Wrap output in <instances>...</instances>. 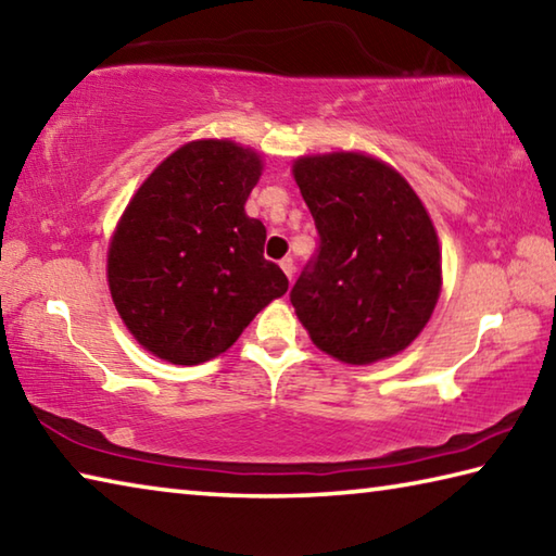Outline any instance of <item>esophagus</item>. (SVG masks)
Wrapping results in <instances>:
<instances>
[{
	"label": "esophagus",
	"instance_id": "esophagus-1",
	"mask_svg": "<svg viewBox=\"0 0 556 556\" xmlns=\"http://www.w3.org/2000/svg\"><path fill=\"white\" fill-rule=\"evenodd\" d=\"M280 268H283L288 280H293V276H295V263H293V258H283V261H280Z\"/></svg>",
	"mask_w": 556,
	"mask_h": 556
}]
</instances>
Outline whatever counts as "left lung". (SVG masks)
Listing matches in <instances>:
<instances>
[{
	"label": "left lung",
	"instance_id": "left-lung-1",
	"mask_svg": "<svg viewBox=\"0 0 556 556\" xmlns=\"http://www.w3.org/2000/svg\"><path fill=\"white\" fill-rule=\"evenodd\" d=\"M293 178L319 253L290 293L317 349L349 366L401 354L442 293V249L430 212L391 163L362 151L298 155Z\"/></svg>",
	"mask_w": 556,
	"mask_h": 556
}]
</instances>
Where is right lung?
Returning <instances> with one entry per match:
<instances>
[{
  "instance_id": "add662e5",
  "label": "right lung",
  "mask_w": 556,
  "mask_h": 556,
  "mask_svg": "<svg viewBox=\"0 0 556 556\" xmlns=\"http://www.w3.org/2000/svg\"><path fill=\"white\" fill-rule=\"evenodd\" d=\"M258 151L229 139L182 143L126 204L106 249V283L146 352L194 366L237 342L288 278L263 258L266 227L243 210Z\"/></svg>"
}]
</instances>
